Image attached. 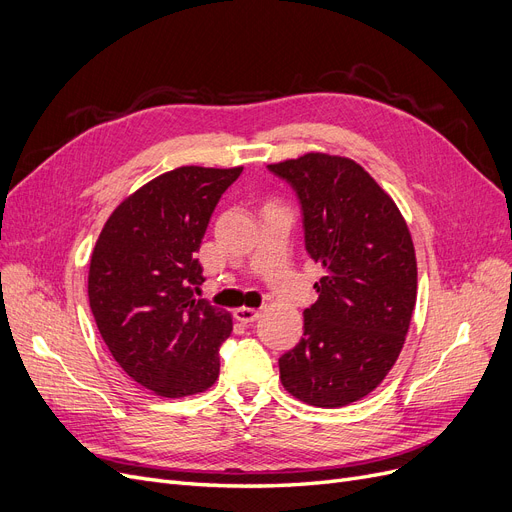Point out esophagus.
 I'll use <instances>...</instances> for the list:
<instances>
[{
	"label": "esophagus",
	"mask_w": 512,
	"mask_h": 512,
	"mask_svg": "<svg viewBox=\"0 0 512 512\" xmlns=\"http://www.w3.org/2000/svg\"><path fill=\"white\" fill-rule=\"evenodd\" d=\"M233 317H235L239 323L248 325V323H254V321L260 317V311H258V309H248V306H241V309H235V311H233Z\"/></svg>",
	"instance_id": "esophagus-1"
}]
</instances>
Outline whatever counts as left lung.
I'll use <instances>...</instances> for the list:
<instances>
[{"label": "left lung", "mask_w": 512, "mask_h": 512, "mask_svg": "<svg viewBox=\"0 0 512 512\" xmlns=\"http://www.w3.org/2000/svg\"><path fill=\"white\" fill-rule=\"evenodd\" d=\"M267 168L294 189L304 248L323 269L304 334L279 357L281 384L315 407L349 405L384 380L410 330L418 288L410 229L353 159L306 153Z\"/></svg>", "instance_id": "left-lung-1"}]
</instances>
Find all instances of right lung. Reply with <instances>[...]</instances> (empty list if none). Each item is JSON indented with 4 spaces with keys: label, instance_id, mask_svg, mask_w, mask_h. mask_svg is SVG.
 I'll return each mask as SVG.
<instances>
[{
    "label": "right lung",
    "instance_id": "right-lung-1",
    "mask_svg": "<svg viewBox=\"0 0 512 512\" xmlns=\"http://www.w3.org/2000/svg\"><path fill=\"white\" fill-rule=\"evenodd\" d=\"M241 172L182 166L161 174L119 203L94 245L88 296L98 332L121 370L159 397L195 395L218 378L233 321L195 298L206 281L197 252Z\"/></svg>",
    "mask_w": 512,
    "mask_h": 512
}]
</instances>
